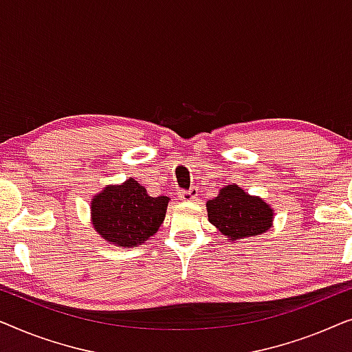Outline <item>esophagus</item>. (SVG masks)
<instances>
[{
  "mask_svg": "<svg viewBox=\"0 0 352 352\" xmlns=\"http://www.w3.org/2000/svg\"><path fill=\"white\" fill-rule=\"evenodd\" d=\"M197 192H199L197 187H190V189H187V190H181L179 197L182 200H194L197 197Z\"/></svg>",
  "mask_w": 352,
  "mask_h": 352,
  "instance_id": "esophagus-1",
  "label": "esophagus"
}]
</instances>
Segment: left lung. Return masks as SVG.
<instances>
[{
    "instance_id": "1",
    "label": "left lung",
    "mask_w": 352,
    "mask_h": 352,
    "mask_svg": "<svg viewBox=\"0 0 352 352\" xmlns=\"http://www.w3.org/2000/svg\"><path fill=\"white\" fill-rule=\"evenodd\" d=\"M208 219L228 240L259 235L271 228L272 210L259 197H252L230 184L206 204Z\"/></svg>"
}]
</instances>
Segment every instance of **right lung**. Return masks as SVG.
<instances>
[{
  "instance_id": "1",
  "label": "right lung",
  "mask_w": 352,
  "mask_h": 352,
  "mask_svg": "<svg viewBox=\"0 0 352 352\" xmlns=\"http://www.w3.org/2000/svg\"><path fill=\"white\" fill-rule=\"evenodd\" d=\"M168 197H151L138 181L109 186L91 204L93 226L107 242L120 247L142 245L165 219Z\"/></svg>"
}]
</instances>
